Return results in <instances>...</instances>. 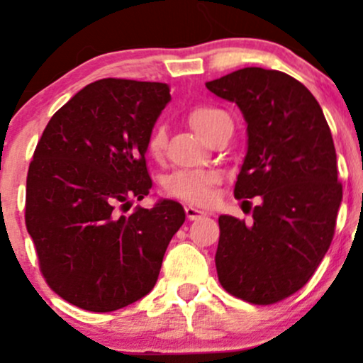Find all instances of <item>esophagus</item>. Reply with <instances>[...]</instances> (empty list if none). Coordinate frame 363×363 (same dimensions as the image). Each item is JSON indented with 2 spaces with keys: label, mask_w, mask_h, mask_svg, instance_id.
Listing matches in <instances>:
<instances>
[{
  "label": "esophagus",
  "mask_w": 363,
  "mask_h": 363,
  "mask_svg": "<svg viewBox=\"0 0 363 363\" xmlns=\"http://www.w3.org/2000/svg\"><path fill=\"white\" fill-rule=\"evenodd\" d=\"M186 215H187V218H189V220H198V218H201V216H206L208 213H206V211H203V210H198V208L187 205L186 206Z\"/></svg>",
  "instance_id": "34e87169"
}]
</instances>
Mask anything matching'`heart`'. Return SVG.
<instances>
[{
    "mask_svg": "<svg viewBox=\"0 0 363 363\" xmlns=\"http://www.w3.org/2000/svg\"><path fill=\"white\" fill-rule=\"evenodd\" d=\"M189 124L193 129L206 140V136L213 131V128L222 121L228 119V116L223 111L210 106H196L191 109ZM165 129L157 126L148 136V153L153 158H158L164 153L165 148ZM220 181V176L215 170H176L165 179L164 187L165 191L174 198L182 199V201L193 203V205H206L213 198V187Z\"/></svg>",
    "mask_w": 363,
    "mask_h": 363,
    "instance_id": "obj_1",
    "label": "heart"
}]
</instances>
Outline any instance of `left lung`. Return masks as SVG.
<instances>
[{
	"instance_id": "left-lung-1",
	"label": "left lung",
	"mask_w": 363,
	"mask_h": 363,
	"mask_svg": "<svg viewBox=\"0 0 363 363\" xmlns=\"http://www.w3.org/2000/svg\"><path fill=\"white\" fill-rule=\"evenodd\" d=\"M206 89L247 124L234 196L261 198L251 223L220 215L218 280L245 302H280L311 280L335 234L343 187L331 131L314 95L277 69H237Z\"/></svg>"
}]
</instances>
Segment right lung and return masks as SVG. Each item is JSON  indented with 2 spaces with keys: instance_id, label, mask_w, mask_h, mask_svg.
I'll return each instance as SVG.
<instances>
[{
  "instance_id": "right-lung-1",
  "label": "right lung",
  "mask_w": 363,
  "mask_h": 363,
  "mask_svg": "<svg viewBox=\"0 0 363 363\" xmlns=\"http://www.w3.org/2000/svg\"><path fill=\"white\" fill-rule=\"evenodd\" d=\"M169 85L106 78L86 85L45 126L27 176L25 223L45 281L66 302L112 312L155 286L184 223L181 203L148 196L147 143Z\"/></svg>"
}]
</instances>
